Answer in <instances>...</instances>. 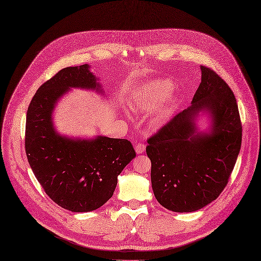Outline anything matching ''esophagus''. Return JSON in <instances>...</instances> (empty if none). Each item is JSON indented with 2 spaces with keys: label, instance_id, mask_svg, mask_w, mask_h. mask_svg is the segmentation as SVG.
I'll use <instances>...</instances> for the list:
<instances>
[{
  "label": "esophagus",
  "instance_id": "1",
  "mask_svg": "<svg viewBox=\"0 0 261 261\" xmlns=\"http://www.w3.org/2000/svg\"><path fill=\"white\" fill-rule=\"evenodd\" d=\"M144 150H145V145H144L143 143H138V144H136V146H135V151H136L137 153H142V152H144Z\"/></svg>",
  "mask_w": 261,
  "mask_h": 261
}]
</instances>
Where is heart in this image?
I'll return each mask as SVG.
<instances>
[{"label": "heart", "instance_id": "b5f03b06", "mask_svg": "<svg viewBox=\"0 0 261 261\" xmlns=\"http://www.w3.org/2000/svg\"><path fill=\"white\" fill-rule=\"evenodd\" d=\"M172 91V85L166 80L149 81L142 85L135 92L132 100L131 108L134 111H150L161 101H163ZM172 113V106L169 103L163 105L152 116L150 126L152 128L162 127L169 119Z\"/></svg>", "mask_w": 261, "mask_h": 261}]
</instances>
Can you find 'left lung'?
Here are the masks:
<instances>
[{"label":"left lung","instance_id":"left-lung-1","mask_svg":"<svg viewBox=\"0 0 261 261\" xmlns=\"http://www.w3.org/2000/svg\"><path fill=\"white\" fill-rule=\"evenodd\" d=\"M202 81L192 106L147 139L150 179L156 201L174 212H194L216 200L228 182L242 143L238 103L228 85L201 65ZM213 119L209 133H198L202 111Z\"/></svg>","mask_w":261,"mask_h":261}]
</instances>
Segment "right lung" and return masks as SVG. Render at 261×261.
<instances>
[{
	"label": "right lung",
	"instance_id": "obj_1",
	"mask_svg": "<svg viewBox=\"0 0 261 261\" xmlns=\"http://www.w3.org/2000/svg\"><path fill=\"white\" fill-rule=\"evenodd\" d=\"M89 68L83 64L59 70L38 89L27 114L24 143L30 166L48 197L71 212H89L106 204L120 173L136 155L127 139H72L55 131L53 110L70 88L101 93Z\"/></svg>",
	"mask_w": 261,
	"mask_h": 261
}]
</instances>
